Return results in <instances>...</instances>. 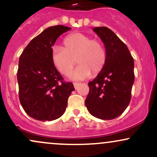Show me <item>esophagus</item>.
<instances>
[{
    "label": "esophagus",
    "mask_w": 157,
    "mask_h": 157,
    "mask_svg": "<svg viewBox=\"0 0 157 157\" xmlns=\"http://www.w3.org/2000/svg\"><path fill=\"white\" fill-rule=\"evenodd\" d=\"M74 86H75V89H77V88L79 87V86H80V85L81 84V83H79V82H74Z\"/></svg>",
    "instance_id": "1"
}]
</instances>
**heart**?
Returning <instances> with one entry per match:
<instances>
[{"label":"heart","instance_id":"b5f03b06","mask_svg":"<svg viewBox=\"0 0 157 157\" xmlns=\"http://www.w3.org/2000/svg\"><path fill=\"white\" fill-rule=\"evenodd\" d=\"M106 60L107 52L103 44L78 32L66 36L63 47L55 46L52 52V63L65 76H69L76 62L78 63L72 75V78L77 80L89 77L91 71L100 73L105 67Z\"/></svg>","mask_w":157,"mask_h":157}]
</instances>
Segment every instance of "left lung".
Returning <instances> with one entry per match:
<instances>
[{
  "label": "left lung",
  "instance_id": "obj_1",
  "mask_svg": "<svg viewBox=\"0 0 157 157\" xmlns=\"http://www.w3.org/2000/svg\"><path fill=\"white\" fill-rule=\"evenodd\" d=\"M107 52L103 69L89 82L85 101L89 112L101 120L118 117L130 102L134 82V62L127 46L107 27H95Z\"/></svg>",
  "mask_w": 157,
  "mask_h": 157
}]
</instances>
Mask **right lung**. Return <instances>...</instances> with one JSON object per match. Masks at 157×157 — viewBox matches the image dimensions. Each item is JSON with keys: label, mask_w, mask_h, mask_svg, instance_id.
I'll return each instance as SVG.
<instances>
[{"label": "right lung", "mask_w": 157, "mask_h": 157, "mask_svg": "<svg viewBox=\"0 0 157 157\" xmlns=\"http://www.w3.org/2000/svg\"><path fill=\"white\" fill-rule=\"evenodd\" d=\"M70 29L62 25L48 27L32 39L20 56V102L35 120L52 121L60 117L75 90L72 82H65L52 61V47L59 36Z\"/></svg>", "instance_id": "right-lung-1"}]
</instances>
